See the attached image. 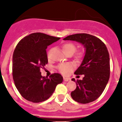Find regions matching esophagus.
Here are the masks:
<instances>
[{
	"label": "esophagus",
	"instance_id": "1",
	"mask_svg": "<svg viewBox=\"0 0 122 122\" xmlns=\"http://www.w3.org/2000/svg\"><path fill=\"white\" fill-rule=\"evenodd\" d=\"M63 80H64V81L67 82L71 81V79L69 78V77H63Z\"/></svg>",
	"mask_w": 122,
	"mask_h": 122
}]
</instances>
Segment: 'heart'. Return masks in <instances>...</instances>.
I'll return each instance as SVG.
<instances>
[{"label": "heart", "instance_id": "heart-1", "mask_svg": "<svg viewBox=\"0 0 122 122\" xmlns=\"http://www.w3.org/2000/svg\"><path fill=\"white\" fill-rule=\"evenodd\" d=\"M62 50L65 54L68 53V52H71V53L73 54L76 50V46L74 44L71 43H67L64 44L62 46ZM81 57L82 54L79 53L77 54V59H80ZM73 68H74V65L70 63H61L58 66V69H59V71L62 73L63 74H65V75L68 74L71 71Z\"/></svg>", "mask_w": 122, "mask_h": 122}]
</instances>
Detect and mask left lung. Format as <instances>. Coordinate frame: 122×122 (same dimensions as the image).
Instances as JSON below:
<instances>
[{
	"label": "left lung",
	"instance_id": "left-lung-1",
	"mask_svg": "<svg viewBox=\"0 0 122 122\" xmlns=\"http://www.w3.org/2000/svg\"><path fill=\"white\" fill-rule=\"evenodd\" d=\"M63 40L80 43L86 50L81 64L74 72L84 76L82 80H77L76 88L71 92V97L82 104L92 102L102 94L109 79L110 59L107 48L98 38L87 33L69 35ZM71 80L75 81V79Z\"/></svg>",
	"mask_w": 122,
	"mask_h": 122
}]
</instances>
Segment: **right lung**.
I'll return each mask as SVG.
<instances>
[{"instance_id": "right-lung-1", "label": "right lung", "mask_w": 122, "mask_h": 122, "mask_svg": "<svg viewBox=\"0 0 122 122\" xmlns=\"http://www.w3.org/2000/svg\"><path fill=\"white\" fill-rule=\"evenodd\" d=\"M43 33H33L18 43L13 55V78L16 89L22 97L33 103L48 100L63 77L54 73L43 77L40 69L48 62L46 49L59 40Z\"/></svg>"}]
</instances>
